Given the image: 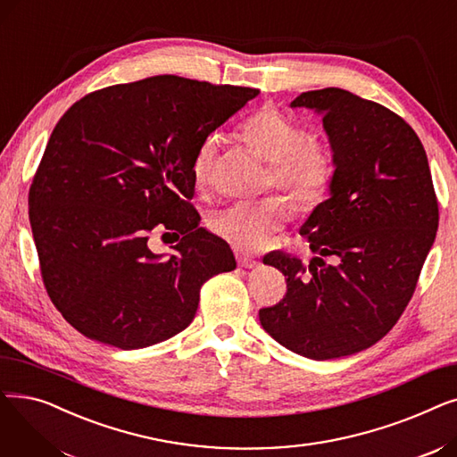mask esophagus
I'll return each instance as SVG.
<instances>
[{
	"instance_id": "34e87169",
	"label": "esophagus",
	"mask_w": 457,
	"mask_h": 457,
	"mask_svg": "<svg viewBox=\"0 0 457 457\" xmlns=\"http://www.w3.org/2000/svg\"><path fill=\"white\" fill-rule=\"evenodd\" d=\"M237 262L241 267H245V269H257L259 267V262L255 259H252V257H248L245 253H237Z\"/></svg>"
}]
</instances>
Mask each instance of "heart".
I'll list each match as a JSON object with an SVG mask.
<instances>
[{
  "mask_svg": "<svg viewBox=\"0 0 457 457\" xmlns=\"http://www.w3.org/2000/svg\"><path fill=\"white\" fill-rule=\"evenodd\" d=\"M246 148L267 162V183L283 192L295 209L307 211L319 205L333 179V155L317 140H307L303 128L272 107L248 116L241 126ZM220 135H207L192 157L190 174L198 188L211 183ZM287 222L283 200L269 196L237 202L209 216L211 231L231 246L257 252Z\"/></svg>",
  "mask_w": 457,
  "mask_h": 457,
  "instance_id": "1",
  "label": "heart"
}]
</instances>
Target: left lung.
Masks as SVG:
<instances>
[{
    "label": "left lung",
    "instance_id": "obj_1",
    "mask_svg": "<svg viewBox=\"0 0 457 457\" xmlns=\"http://www.w3.org/2000/svg\"><path fill=\"white\" fill-rule=\"evenodd\" d=\"M291 107L322 116L335 170L328 200L300 228L315 252L309 267L281 252L262 259L287 276V295L259 320L281 346L324 361L393 329L434 246L439 209L422 142L398 114L333 87L302 92Z\"/></svg>",
    "mask_w": 457,
    "mask_h": 457
}]
</instances>
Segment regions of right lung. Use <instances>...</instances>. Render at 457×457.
Instances as JSON below:
<instances>
[{"instance_id": "obj_1", "label": "right lung", "mask_w": 457, "mask_h": 457, "mask_svg": "<svg viewBox=\"0 0 457 457\" xmlns=\"http://www.w3.org/2000/svg\"><path fill=\"white\" fill-rule=\"evenodd\" d=\"M259 94L178 76L96 90L57 122L29 188V220L54 305L85 337L120 350L183 331L202 285L237 267L200 228L190 164L200 142ZM155 227L182 235L154 254Z\"/></svg>"}]
</instances>
